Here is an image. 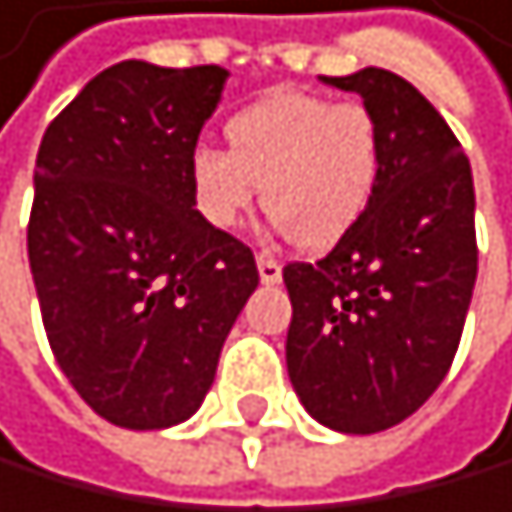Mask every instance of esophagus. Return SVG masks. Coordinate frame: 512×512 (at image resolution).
<instances>
[{"mask_svg": "<svg viewBox=\"0 0 512 512\" xmlns=\"http://www.w3.org/2000/svg\"><path fill=\"white\" fill-rule=\"evenodd\" d=\"M258 274H261V284H267V287L281 284V264L274 258H267V254H258Z\"/></svg>", "mask_w": 512, "mask_h": 512, "instance_id": "1", "label": "esophagus"}]
</instances>
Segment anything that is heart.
I'll use <instances>...</instances> for the list:
<instances>
[{"label":"heart","mask_w":512,"mask_h":512,"mask_svg":"<svg viewBox=\"0 0 512 512\" xmlns=\"http://www.w3.org/2000/svg\"><path fill=\"white\" fill-rule=\"evenodd\" d=\"M225 140L228 150L195 146L189 156L195 209L212 228H238L264 195L274 235L330 248L366 215L382 140L362 104L277 91L238 110Z\"/></svg>","instance_id":"b5f03b06"}]
</instances>
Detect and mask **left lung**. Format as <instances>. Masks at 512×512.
I'll use <instances>...</instances> for the list:
<instances>
[{
    "label": "left lung",
    "mask_w": 512,
    "mask_h": 512,
    "mask_svg": "<svg viewBox=\"0 0 512 512\" xmlns=\"http://www.w3.org/2000/svg\"><path fill=\"white\" fill-rule=\"evenodd\" d=\"M323 84L359 94L382 140L366 215L317 264H287V376L343 435H376L428 402L461 343L477 281L474 176L444 117L405 77L362 68Z\"/></svg>",
    "instance_id": "1"
}]
</instances>
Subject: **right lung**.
<instances>
[{
	"label": "right lung",
	"mask_w": 512,
	"mask_h": 512,
	"mask_svg": "<svg viewBox=\"0 0 512 512\" xmlns=\"http://www.w3.org/2000/svg\"><path fill=\"white\" fill-rule=\"evenodd\" d=\"M225 68L120 61L41 136L28 264L45 333L110 425L159 431L199 412L238 313L251 248L195 209L189 156Z\"/></svg>",
	"instance_id": "add662e5"
}]
</instances>
